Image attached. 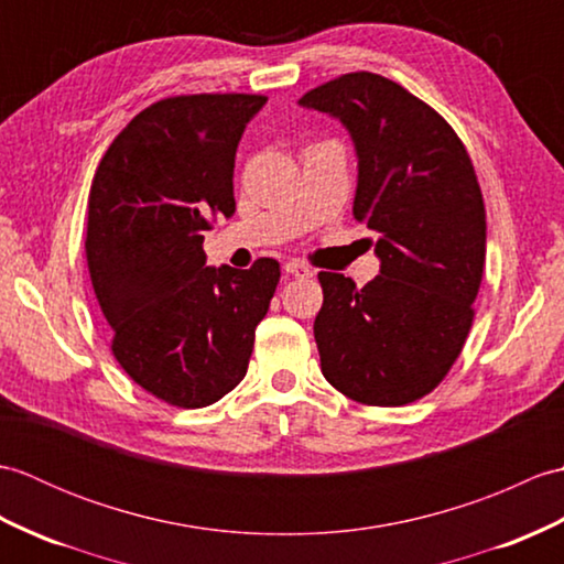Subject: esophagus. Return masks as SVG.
Instances as JSON below:
<instances>
[{"instance_id": "1", "label": "esophagus", "mask_w": 564, "mask_h": 564, "mask_svg": "<svg viewBox=\"0 0 564 564\" xmlns=\"http://www.w3.org/2000/svg\"><path fill=\"white\" fill-rule=\"evenodd\" d=\"M283 269H285V273L297 275V279H310V275H313V269L305 267V263H301V261H289Z\"/></svg>"}]
</instances>
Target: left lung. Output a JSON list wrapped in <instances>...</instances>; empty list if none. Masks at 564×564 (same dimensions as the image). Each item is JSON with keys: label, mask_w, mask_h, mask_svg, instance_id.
Here are the masks:
<instances>
[{"label": "left lung", "mask_w": 564, "mask_h": 564, "mask_svg": "<svg viewBox=\"0 0 564 564\" xmlns=\"http://www.w3.org/2000/svg\"><path fill=\"white\" fill-rule=\"evenodd\" d=\"M301 106L349 130L354 218L378 232L380 259L364 289L319 271L322 376L361 404H410L446 378L473 327L487 223L470 154L446 118L373 72L310 89Z\"/></svg>", "instance_id": "8db88e82"}]
</instances>
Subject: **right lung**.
<instances>
[{
	"label": "right lung",
	"instance_id": "obj_1",
	"mask_svg": "<svg viewBox=\"0 0 564 564\" xmlns=\"http://www.w3.org/2000/svg\"><path fill=\"white\" fill-rule=\"evenodd\" d=\"M261 94H188L148 106L101 158L87 263L111 351L142 390L198 410L245 378L281 267H206L203 232L235 213V152Z\"/></svg>",
	"mask_w": 564,
	"mask_h": 564
}]
</instances>
